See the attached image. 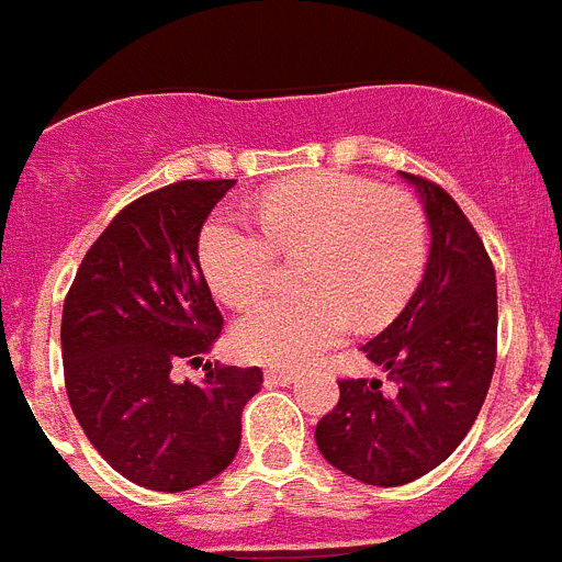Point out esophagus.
<instances>
[{
    "label": "esophagus",
    "instance_id": "esophagus-1",
    "mask_svg": "<svg viewBox=\"0 0 562 562\" xmlns=\"http://www.w3.org/2000/svg\"><path fill=\"white\" fill-rule=\"evenodd\" d=\"M295 379H297V373H295V370H290V368L265 370V382L267 384H281V387H284V384H292Z\"/></svg>",
    "mask_w": 562,
    "mask_h": 562
}]
</instances>
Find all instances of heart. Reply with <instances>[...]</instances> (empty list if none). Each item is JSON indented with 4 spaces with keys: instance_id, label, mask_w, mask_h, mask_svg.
<instances>
[{
    "instance_id": "b5f03b06",
    "label": "heart",
    "mask_w": 562,
    "mask_h": 562,
    "mask_svg": "<svg viewBox=\"0 0 562 562\" xmlns=\"http://www.w3.org/2000/svg\"><path fill=\"white\" fill-rule=\"evenodd\" d=\"M256 217L261 225L217 211L198 245L209 284L228 303L265 290L281 250H301L303 286L259 297L236 321V345L256 362H308L337 345L353 317L362 326L390 321L424 276L429 225L404 189L312 172L265 189Z\"/></svg>"
}]
</instances>
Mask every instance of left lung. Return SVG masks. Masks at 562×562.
Returning <instances> with one entry per match:
<instances>
[{"instance_id":"obj_1","label":"left lung","mask_w":562,"mask_h":562,"mask_svg":"<svg viewBox=\"0 0 562 562\" xmlns=\"http://www.w3.org/2000/svg\"><path fill=\"white\" fill-rule=\"evenodd\" d=\"M424 198L431 254L406 308L362 345L398 384L339 379V401L317 420L321 454L379 487L415 482L449 460L485 404L496 368V270L471 220L435 180L401 172Z\"/></svg>"}]
</instances>
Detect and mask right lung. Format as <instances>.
I'll return each mask as SVG.
<instances>
[{
    "instance_id": "1",
    "label": "right lung",
    "mask_w": 562,
    "mask_h": 562,
    "mask_svg": "<svg viewBox=\"0 0 562 562\" xmlns=\"http://www.w3.org/2000/svg\"><path fill=\"white\" fill-rule=\"evenodd\" d=\"M236 180H178L142 194L108 223L64 301L60 348L71 412L125 480L180 493L234 462L241 409L259 368L214 364L203 384L172 382L223 331L198 259L211 209Z\"/></svg>"
}]
</instances>
